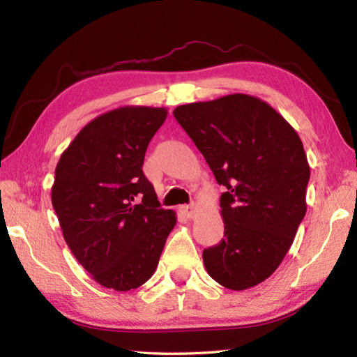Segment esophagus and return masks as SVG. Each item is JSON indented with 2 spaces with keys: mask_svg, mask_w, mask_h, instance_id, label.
Segmentation results:
<instances>
[{
  "mask_svg": "<svg viewBox=\"0 0 357 357\" xmlns=\"http://www.w3.org/2000/svg\"><path fill=\"white\" fill-rule=\"evenodd\" d=\"M181 213H183L185 218H193L195 213H196L195 204H190V206H183V207H181Z\"/></svg>",
  "mask_w": 357,
  "mask_h": 357,
  "instance_id": "1",
  "label": "esophagus"
}]
</instances>
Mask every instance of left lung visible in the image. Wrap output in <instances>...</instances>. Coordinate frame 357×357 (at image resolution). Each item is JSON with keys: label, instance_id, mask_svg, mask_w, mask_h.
I'll return each mask as SVG.
<instances>
[{"label": "left lung", "instance_id": "left-lung-1", "mask_svg": "<svg viewBox=\"0 0 357 357\" xmlns=\"http://www.w3.org/2000/svg\"><path fill=\"white\" fill-rule=\"evenodd\" d=\"M219 185L224 238L202 252L207 273L230 290L270 278L307 211L310 165L299 135L259 98L234 93L173 110Z\"/></svg>", "mask_w": 357, "mask_h": 357}]
</instances>
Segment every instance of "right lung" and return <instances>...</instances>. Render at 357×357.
<instances>
[{
	"label": "right lung",
	"mask_w": 357,
	"mask_h": 357,
	"mask_svg": "<svg viewBox=\"0 0 357 357\" xmlns=\"http://www.w3.org/2000/svg\"><path fill=\"white\" fill-rule=\"evenodd\" d=\"M165 118L159 107L110 110L90 121L58 161L52 204L64 239L105 288L128 291L147 282L176 224L142 172Z\"/></svg>",
	"instance_id": "add662e5"
}]
</instances>
